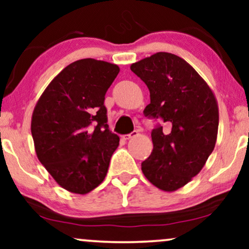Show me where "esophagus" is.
Instances as JSON below:
<instances>
[{
	"label": "esophagus",
	"mask_w": 249,
	"mask_h": 249,
	"mask_svg": "<svg viewBox=\"0 0 249 249\" xmlns=\"http://www.w3.org/2000/svg\"><path fill=\"white\" fill-rule=\"evenodd\" d=\"M137 135H138V131H137V130H134L132 132H130V134L122 136V139H124V141H128V139L136 137V136H137Z\"/></svg>",
	"instance_id": "obj_1"
}]
</instances>
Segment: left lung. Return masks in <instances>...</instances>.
I'll use <instances>...</instances> for the list:
<instances>
[{
    "label": "left lung",
    "mask_w": 249,
    "mask_h": 249,
    "mask_svg": "<svg viewBox=\"0 0 249 249\" xmlns=\"http://www.w3.org/2000/svg\"><path fill=\"white\" fill-rule=\"evenodd\" d=\"M149 89L146 117L161 118L152 131L153 151L142 163L152 185L175 192L200 172L213 152L219 107L213 90L188 62L159 52L130 66Z\"/></svg>",
    "instance_id": "left-lung-1"
}]
</instances>
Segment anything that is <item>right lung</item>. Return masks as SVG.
Listing matches in <instances>:
<instances>
[{
	"label": "right lung",
	"instance_id": "1",
	"mask_svg": "<svg viewBox=\"0 0 249 249\" xmlns=\"http://www.w3.org/2000/svg\"><path fill=\"white\" fill-rule=\"evenodd\" d=\"M117 64L74 61L49 84L32 117L36 155L68 192L85 195L103 182L119 136L107 125L105 94Z\"/></svg>",
	"mask_w": 249,
	"mask_h": 249
}]
</instances>
